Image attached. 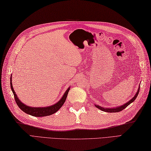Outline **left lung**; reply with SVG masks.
Wrapping results in <instances>:
<instances>
[{
	"label": "left lung",
	"mask_w": 151,
	"mask_h": 151,
	"mask_svg": "<svg viewBox=\"0 0 151 151\" xmlns=\"http://www.w3.org/2000/svg\"><path fill=\"white\" fill-rule=\"evenodd\" d=\"M140 85V84H139ZM139 87L138 88V89L137 90V92L136 93V94L134 95V96L132 98L131 100L129 101L128 102H127L126 103H125L123 105H121V106H116V107H114V108H104V107H102V106H99L97 104H95V107H97L98 109L102 110V111H105V112H109V113H115V112H119V111H122V110H123L124 109L126 108L127 106L129 105L131 103H132L135 99L137 97L139 93Z\"/></svg>",
	"instance_id": "left-lung-1"
}]
</instances>
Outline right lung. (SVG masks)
I'll list each match as a JSON object with an SVG mask.
<instances>
[{
  "instance_id": "1",
  "label": "right lung",
  "mask_w": 151,
  "mask_h": 151,
  "mask_svg": "<svg viewBox=\"0 0 151 151\" xmlns=\"http://www.w3.org/2000/svg\"><path fill=\"white\" fill-rule=\"evenodd\" d=\"M12 78V77L11 76V78H10L11 88H12V92L13 93L14 97V100H15L18 106L20 108V109L22 110L24 112L26 113L27 114H29V115H32L33 116H36V117L49 116L57 112L65 103L66 99H67V95L68 93V91L70 90V87L68 88V89L66 90L63 96H62V97L60 99V100L58 102H56V104H54L52 106H46V107H31V106L25 105V104L23 103L22 102H21L20 101V99H18L15 93V91H14L13 89Z\"/></svg>"
}]
</instances>
